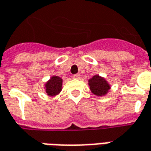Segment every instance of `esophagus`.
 <instances>
[{"instance_id": "obj_1", "label": "esophagus", "mask_w": 151, "mask_h": 151, "mask_svg": "<svg viewBox=\"0 0 151 151\" xmlns=\"http://www.w3.org/2000/svg\"><path fill=\"white\" fill-rule=\"evenodd\" d=\"M73 78L79 79L80 78V74H78H78H74V75H73Z\"/></svg>"}]
</instances>
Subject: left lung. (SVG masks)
Returning a JSON list of instances; mask_svg holds the SVG:
<instances>
[{
	"label": "left lung",
	"instance_id": "left-lung-1",
	"mask_svg": "<svg viewBox=\"0 0 151 151\" xmlns=\"http://www.w3.org/2000/svg\"><path fill=\"white\" fill-rule=\"evenodd\" d=\"M88 85L90 86L91 91L97 96H105L111 87L103 77H101L98 74L94 75L91 78L88 80Z\"/></svg>",
	"mask_w": 151,
	"mask_h": 151
}]
</instances>
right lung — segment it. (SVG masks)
<instances>
[{
    "mask_svg": "<svg viewBox=\"0 0 151 151\" xmlns=\"http://www.w3.org/2000/svg\"><path fill=\"white\" fill-rule=\"evenodd\" d=\"M63 85V79L58 76H52L45 84V91L49 96H55L60 93Z\"/></svg>",
    "mask_w": 151,
    "mask_h": 151,
    "instance_id": "add662e5",
    "label": "right lung"
}]
</instances>
